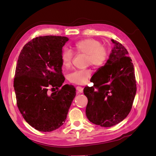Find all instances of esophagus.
<instances>
[{
    "label": "esophagus",
    "instance_id": "1",
    "mask_svg": "<svg viewBox=\"0 0 156 156\" xmlns=\"http://www.w3.org/2000/svg\"><path fill=\"white\" fill-rule=\"evenodd\" d=\"M76 89H77V90L79 92L82 93V92H83V87H81V86H77V87H76Z\"/></svg>",
    "mask_w": 156,
    "mask_h": 156
}]
</instances>
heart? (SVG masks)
I'll return each mask as SVG.
<instances>
[{
    "label": "heart",
    "instance_id": "b5f03b06",
    "mask_svg": "<svg viewBox=\"0 0 156 156\" xmlns=\"http://www.w3.org/2000/svg\"><path fill=\"white\" fill-rule=\"evenodd\" d=\"M73 49L79 54L86 55V66L91 65L94 67L104 64L107 58V51L100 41L92 38H85L75 42ZM73 54L69 50H64L60 55L61 63L64 68H69L72 64ZM92 74L90 69H78L69 73L67 79L69 82L75 84L86 83Z\"/></svg>",
    "mask_w": 156,
    "mask_h": 156
}]
</instances>
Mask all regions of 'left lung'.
<instances>
[{
	"mask_svg": "<svg viewBox=\"0 0 156 156\" xmlns=\"http://www.w3.org/2000/svg\"><path fill=\"white\" fill-rule=\"evenodd\" d=\"M111 41L114 48L109 58L94 75V86L83 90L88 98L87 119L105 127L118 124L129 115L136 91L134 67L128 52L120 42ZM99 77L103 79L98 81Z\"/></svg>",
	"mask_w": 156,
	"mask_h": 156,
	"instance_id": "obj_1",
	"label": "left lung"
}]
</instances>
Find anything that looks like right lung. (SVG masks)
Wrapping results in <instances>:
<instances>
[{
	"label": "right lung",
	"mask_w": 156,
	"mask_h": 156,
	"mask_svg": "<svg viewBox=\"0 0 156 156\" xmlns=\"http://www.w3.org/2000/svg\"><path fill=\"white\" fill-rule=\"evenodd\" d=\"M68 40L65 36L36 37L24 45L19 56L13 81L17 105L27 123L37 131L49 132L63 125L76 94L71 84L58 88L65 80L60 55ZM51 87L58 90L49 94Z\"/></svg>",
	"instance_id": "1"
}]
</instances>
